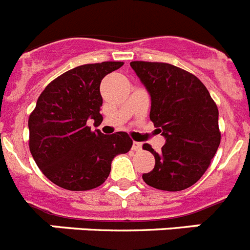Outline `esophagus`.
<instances>
[{
    "mask_svg": "<svg viewBox=\"0 0 250 250\" xmlns=\"http://www.w3.org/2000/svg\"><path fill=\"white\" fill-rule=\"evenodd\" d=\"M141 143H138V141H134V144H132V150L134 151H139V150H141Z\"/></svg>",
    "mask_w": 250,
    "mask_h": 250,
    "instance_id": "esophagus-1",
    "label": "esophagus"
}]
</instances>
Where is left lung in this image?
Masks as SVG:
<instances>
[{
	"mask_svg": "<svg viewBox=\"0 0 250 250\" xmlns=\"http://www.w3.org/2000/svg\"><path fill=\"white\" fill-rule=\"evenodd\" d=\"M130 66L151 98L150 120L167 140L160 152L143 145L155 158L143 179L160 190H184L202 178L219 147L218 107L204 83L183 68L145 61Z\"/></svg>",
	"mask_w": 250,
	"mask_h": 250,
	"instance_id": "8db88e82",
	"label": "left lung"
}]
</instances>
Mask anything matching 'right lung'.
Returning a JSON list of instances; mask_svg holds the SVG:
<instances>
[{
	"label": "right lung",
	"mask_w": 250,
	"mask_h": 250,
	"mask_svg": "<svg viewBox=\"0 0 250 250\" xmlns=\"http://www.w3.org/2000/svg\"><path fill=\"white\" fill-rule=\"evenodd\" d=\"M124 62L87 63L68 70L51 81L37 99L28 118L30 151L43 175L67 190L98 188L111 170V161L132 146L126 132L104 135L99 126L101 80Z\"/></svg>",
	"instance_id": "1"
}]
</instances>
